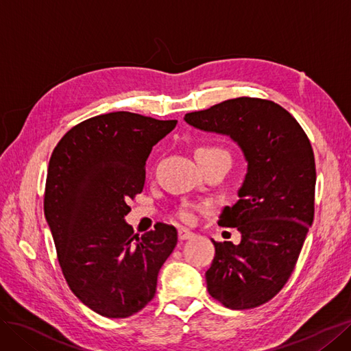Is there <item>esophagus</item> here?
Masks as SVG:
<instances>
[{
	"instance_id": "obj_1",
	"label": "esophagus",
	"mask_w": 351,
	"mask_h": 351,
	"mask_svg": "<svg viewBox=\"0 0 351 351\" xmlns=\"http://www.w3.org/2000/svg\"><path fill=\"white\" fill-rule=\"evenodd\" d=\"M195 236V232H192L190 230H186V228H180L178 230V239L180 240H189V239H192Z\"/></svg>"
}]
</instances>
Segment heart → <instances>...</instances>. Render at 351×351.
<instances>
[{
  "instance_id": "heart-1",
  "label": "heart",
  "mask_w": 351,
  "mask_h": 351,
  "mask_svg": "<svg viewBox=\"0 0 351 351\" xmlns=\"http://www.w3.org/2000/svg\"><path fill=\"white\" fill-rule=\"evenodd\" d=\"M200 149H212V147H200ZM178 217L182 218L183 221H192L193 219V210L190 209L189 206H184L178 210Z\"/></svg>"
}]
</instances>
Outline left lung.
I'll return each mask as SVG.
<instances>
[{
  "label": "left lung",
  "instance_id": "1",
  "mask_svg": "<svg viewBox=\"0 0 351 351\" xmlns=\"http://www.w3.org/2000/svg\"><path fill=\"white\" fill-rule=\"evenodd\" d=\"M205 132L227 134L247 161L236 205L218 224L240 244L218 243L206 271L209 294L228 309H253L277 295L299 259L315 215V155L294 117L268 99L241 97L184 115Z\"/></svg>",
  "mask_w": 351,
  "mask_h": 351
}]
</instances>
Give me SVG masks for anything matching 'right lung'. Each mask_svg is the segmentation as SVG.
I'll list each match as a JSON object with an SVG mask.
<instances>
[{
	"label": "right lung",
	"mask_w": 351,
	"mask_h": 351,
	"mask_svg": "<svg viewBox=\"0 0 351 351\" xmlns=\"http://www.w3.org/2000/svg\"><path fill=\"white\" fill-rule=\"evenodd\" d=\"M177 120L117 111L70 129L51 155L44 212L62 275L77 299L105 317H129L149 303L177 230L156 222L139 236L127 224L145 184L152 147Z\"/></svg>",
	"instance_id": "1"
}]
</instances>
